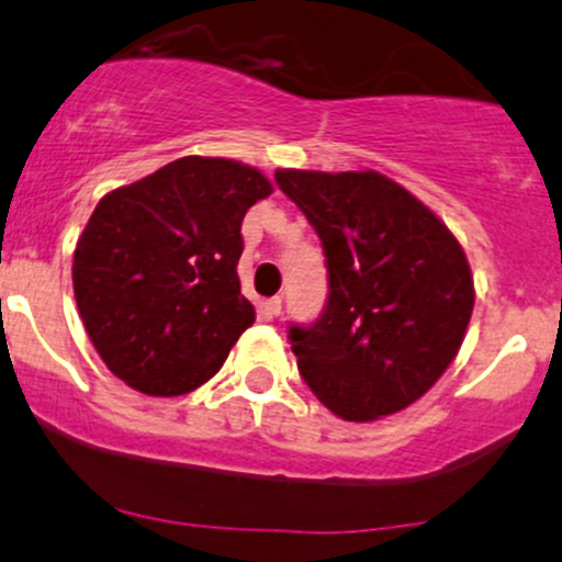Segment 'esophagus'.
<instances>
[{"mask_svg":"<svg viewBox=\"0 0 562 562\" xmlns=\"http://www.w3.org/2000/svg\"><path fill=\"white\" fill-rule=\"evenodd\" d=\"M261 310H263V315L269 317V321H271V317H277V315H280V312H282V299H280V296H274V299H266Z\"/></svg>","mask_w":562,"mask_h":562,"instance_id":"esophagus-1","label":"esophagus"}]
</instances>
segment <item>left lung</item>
<instances>
[{"instance_id": "left-lung-1", "label": "left lung", "mask_w": 562, "mask_h": 562, "mask_svg": "<svg viewBox=\"0 0 562 562\" xmlns=\"http://www.w3.org/2000/svg\"><path fill=\"white\" fill-rule=\"evenodd\" d=\"M277 186L323 241L328 301L291 350L336 417L371 423L406 409L458 356L474 277L454 234L380 172L277 169Z\"/></svg>"}]
</instances>
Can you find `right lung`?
Wrapping results in <instances>:
<instances>
[{
    "mask_svg": "<svg viewBox=\"0 0 562 562\" xmlns=\"http://www.w3.org/2000/svg\"><path fill=\"white\" fill-rule=\"evenodd\" d=\"M274 191L256 167L186 156L110 191L75 247V301L104 366L145 395L221 371L256 310L236 263L241 221Z\"/></svg>",
    "mask_w": 562,
    "mask_h": 562,
    "instance_id": "obj_1",
    "label": "right lung"
}]
</instances>
